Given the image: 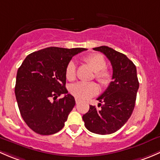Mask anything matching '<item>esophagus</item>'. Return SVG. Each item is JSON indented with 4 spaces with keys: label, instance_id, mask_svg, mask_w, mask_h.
<instances>
[{
    "label": "esophagus",
    "instance_id": "esophagus-1",
    "mask_svg": "<svg viewBox=\"0 0 160 160\" xmlns=\"http://www.w3.org/2000/svg\"><path fill=\"white\" fill-rule=\"evenodd\" d=\"M80 101H81V100H80V99H78V98H75V102H76L77 104H78V103H79V102H80Z\"/></svg>",
    "mask_w": 160,
    "mask_h": 160
}]
</instances>
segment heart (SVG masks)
Returning a JSON list of instances; mask_svg holds the SVG:
<instances>
[{"instance_id": "heart-1", "label": "heart", "mask_w": 160, "mask_h": 160, "mask_svg": "<svg viewBox=\"0 0 160 160\" xmlns=\"http://www.w3.org/2000/svg\"><path fill=\"white\" fill-rule=\"evenodd\" d=\"M83 61L95 72V78L102 86H108L112 81V73L105 68L106 62L105 58L100 54H90L83 58ZM65 76L69 81H74L76 78V65L73 61H70L65 68ZM99 91L95 82H79L74 84L70 88L72 95L79 99H88L97 95Z\"/></svg>"}]
</instances>
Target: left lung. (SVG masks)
<instances>
[{
    "label": "left lung",
    "mask_w": 160,
    "mask_h": 160,
    "mask_svg": "<svg viewBox=\"0 0 160 160\" xmlns=\"http://www.w3.org/2000/svg\"><path fill=\"white\" fill-rule=\"evenodd\" d=\"M102 52L112 66V82L97 98L99 109L89 105L82 118L86 129L99 135L112 134L121 129L131 116L139 89L136 65L124 54L107 46L93 48Z\"/></svg>",
    "instance_id": "obj_1"
}]
</instances>
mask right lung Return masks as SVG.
Segmentation results:
<instances>
[{"instance_id":"right-lung-1","label":"right lung","mask_w":160,"mask_h":160,"mask_svg":"<svg viewBox=\"0 0 160 160\" xmlns=\"http://www.w3.org/2000/svg\"><path fill=\"white\" fill-rule=\"evenodd\" d=\"M86 50L46 48L28 55L18 70L14 92L20 112L38 134H55L65 126L75 105L65 88V68L73 56ZM61 94L65 96L56 100Z\"/></svg>"}]
</instances>
